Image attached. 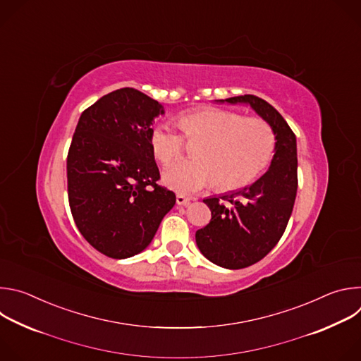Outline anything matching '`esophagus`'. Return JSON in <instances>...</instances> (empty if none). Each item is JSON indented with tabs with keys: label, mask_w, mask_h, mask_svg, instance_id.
Masks as SVG:
<instances>
[{
	"label": "esophagus",
	"mask_w": 361,
	"mask_h": 361,
	"mask_svg": "<svg viewBox=\"0 0 361 361\" xmlns=\"http://www.w3.org/2000/svg\"><path fill=\"white\" fill-rule=\"evenodd\" d=\"M176 201H177V204L178 205H188L190 202H191V198L190 197H185V195H183V194H177V197H176Z\"/></svg>",
	"instance_id": "esophagus-1"
}]
</instances>
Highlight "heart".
Returning a JSON list of instances; mask_svg holds the SVG:
<instances>
[{"label": "heart", "instance_id": "heart-1", "mask_svg": "<svg viewBox=\"0 0 361 361\" xmlns=\"http://www.w3.org/2000/svg\"><path fill=\"white\" fill-rule=\"evenodd\" d=\"M177 124L192 148L194 160L170 167L163 183L180 194H194L216 183L220 191H235L252 184L270 166L276 137L271 127L259 117L204 107L181 113ZM152 156L163 166L180 159L183 137L167 124L154 127L149 135Z\"/></svg>", "mask_w": 361, "mask_h": 361}]
</instances>
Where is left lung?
<instances>
[{"instance_id": "left-lung-1", "label": "left lung", "mask_w": 361, "mask_h": 361, "mask_svg": "<svg viewBox=\"0 0 361 361\" xmlns=\"http://www.w3.org/2000/svg\"><path fill=\"white\" fill-rule=\"evenodd\" d=\"M220 101L248 104L276 135V152L264 176L243 190L202 200L212 220L195 233L200 251L220 267L238 270L264 259L287 227L297 194V142L287 121L263 98L245 94Z\"/></svg>"}]
</instances>
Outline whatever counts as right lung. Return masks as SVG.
Segmentation results:
<instances>
[{
	"mask_svg": "<svg viewBox=\"0 0 361 361\" xmlns=\"http://www.w3.org/2000/svg\"><path fill=\"white\" fill-rule=\"evenodd\" d=\"M159 101L120 88L82 111L67 157L68 201L82 237L101 254L128 259L156 235L176 194L157 184L149 147Z\"/></svg>",
	"mask_w": 361,
	"mask_h": 361,
	"instance_id": "add662e5",
	"label": "right lung"
}]
</instances>
